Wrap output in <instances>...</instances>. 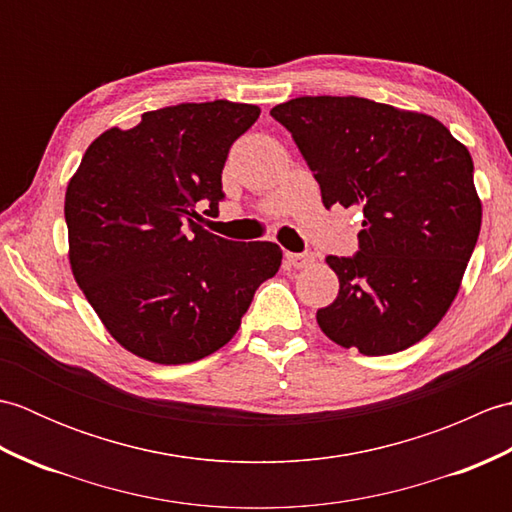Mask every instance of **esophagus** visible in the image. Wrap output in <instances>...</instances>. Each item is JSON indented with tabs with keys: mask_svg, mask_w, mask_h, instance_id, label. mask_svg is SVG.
<instances>
[{
	"mask_svg": "<svg viewBox=\"0 0 512 512\" xmlns=\"http://www.w3.org/2000/svg\"><path fill=\"white\" fill-rule=\"evenodd\" d=\"M314 262V255L310 253H286V264L290 268H306Z\"/></svg>",
	"mask_w": 512,
	"mask_h": 512,
	"instance_id": "obj_1",
	"label": "esophagus"
}]
</instances>
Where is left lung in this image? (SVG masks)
Segmentation results:
<instances>
[{"mask_svg":"<svg viewBox=\"0 0 512 512\" xmlns=\"http://www.w3.org/2000/svg\"><path fill=\"white\" fill-rule=\"evenodd\" d=\"M270 114L323 204L363 213L356 257H328L339 295L317 312L323 334L365 356L422 341L458 297L480 235L469 149L438 118L358 96H301Z\"/></svg>","mask_w":512,"mask_h":512,"instance_id":"left-lung-1","label":"left lung"}]
</instances>
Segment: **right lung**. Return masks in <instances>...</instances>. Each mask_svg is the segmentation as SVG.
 <instances>
[{
	"label": "right lung",
	"instance_id": "obj_1",
	"mask_svg": "<svg viewBox=\"0 0 512 512\" xmlns=\"http://www.w3.org/2000/svg\"><path fill=\"white\" fill-rule=\"evenodd\" d=\"M248 103H180L110 127L85 149L65 191L68 259L105 330L158 365L193 363L239 330L273 242H228L195 222L224 198L228 149L259 118Z\"/></svg>",
	"mask_w": 512,
	"mask_h": 512
}]
</instances>
